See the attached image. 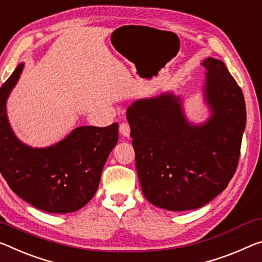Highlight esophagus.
Segmentation results:
<instances>
[{
	"mask_svg": "<svg viewBox=\"0 0 262 262\" xmlns=\"http://www.w3.org/2000/svg\"><path fill=\"white\" fill-rule=\"evenodd\" d=\"M119 130H120V133H121L123 136H126V138H129V135H130V127H129V124H128L127 122H122L121 124H120Z\"/></svg>",
	"mask_w": 262,
	"mask_h": 262,
	"instance_id": "34e87169",
	"label": "esophagus"
}]
</instances>
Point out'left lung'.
Listing matches in <instances>:
<instances>
[{
    "instance_id": "left-lung-1",
    "label": "left lung",
    "mask_w": 262,
    "mask_h": 262,
    "mask_svg": "<svg viewBox=\"0 0 262 262\" xmlns=\"http://www.w3.org/2000/svg\"><path fill=\"white\" fill-rule=\"evenodd\" d=\"M207 121L189 122L172 92L140 99L127 110L142 192L169 211L204 206L226 189L238 167L246 106L243 91L222 60L206 58Z\"/></svg>"
}]
</instances>
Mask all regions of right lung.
Listing matches in <instances>:
<instances>
[{
    "label": "right lung",
    "instance_id": "right-lung-1",
    "mask_svg": "<svg viewBox=\"0 0 262 262\" xmlns=\"http://www.w3.org/2000/svg\"><path fill=\"white\" fill-rule=\"evenodd\" d=\"M20 63L0 89V171L14 192L45 212L70 213L95 194L119 124L84 126L47 148H31L16 138L7 115V99L18 81Z\"/></svg>",
    "mask_w": 262,
    "mask_h": 262
}]
</instances>
